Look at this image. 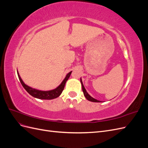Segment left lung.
I'll return each instance as SVG.
<instances>
[{"instance_id":"8db88e82","label":"left lung","mask_w":148,"mask_h":148,"mask_svg":"<svg viewBox=\"0 0 148 148\" xmlns=\"http://www.w3.org/2000/svg\"><path fill=\"white\" fill-rule=\"evenodd\" d=\"M80 82H81V84H82V89H83V94H84V96H85V97H86L88 101H91V102H101V101H98V100L95 99V98H93L92 97H91V96L90 95H89V94L87 92V91H86V89H85L84 87V85H83V84L82 78H80Z\"/></svg>"}]
</instances>
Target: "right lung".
<instances>
[{"instance_id": "1", "label": "right lung", "mask_w": 148, "mask_h": 148, "mask_svg": "<svg viewBox=\"0 0 148 148\" xmlns=\"http://www.w3.org/2000/svg\"><path fill=\"white\" fill-rule=\"evenodd\" d=\"M71 71H70V72H69L66 75V77L63 80V82L61 83V84L59 86L56 88V89H52V90H50V91H41V90H38V89L29 87V86H28V85L25 84L23 80H22V79L21 78L18 71H17V74H18V76L20 82L21 83L22 86H23V88L25 89V90L27 91L31 96H32L34 97L38 98V99H39L51 100V99L57 98L61 95L64 89L65 83L67 80H68V79L69 78L70 76L71 73Z\"/></svg>"}]
</instances>
